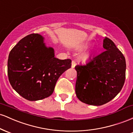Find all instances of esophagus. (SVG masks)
Instances as JSON below:
<instances>
[{
	"instance_id": "34e87169",
	"label": "esophagus",
	"mask_w": 133,
	"mask_h": 133,
	"mask_svg": "<svg viewBox=\"0 0 133 133\" xmlns=\"http://www.w3.org/2000/svg\"><path fill=\"white\" fill-rule=\"evenodd\" d=\"M76 63L75 61H72V65H71L72 68H74V67L76 66Z\"/></svg>"
}]
</instances>
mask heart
<instances>
[{"label": "heart", "mask_w": 133, "mask_h": 133, "mask_svg": "<svg viewBox=\"0 0 133 133\" xmlns=\"http://www.w3.org/2000/svg\"><path fill=\"white\" fill-rule=\"evenodd\" d=\"M86 46H82L81 48L82 49H84L86 48ZM91 52H84L83 54H81V56L80 57V59L82 61H88V59H89L90 57H91Z\"/></svg>", "instance_id": "heart-1"}]
</instances>
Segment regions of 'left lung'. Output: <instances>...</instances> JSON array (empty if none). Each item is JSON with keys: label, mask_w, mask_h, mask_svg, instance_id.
<instances>
[{"label": "left lung", "mask_w": 133, "mask_h": 133, "mask_svg": "<svg viewBox=\"0 0 133 133\" xmlns=\"http://www.w3.org/2000/svg\"><path fill=\"white\" fill-rule=\"evenodd\" d=\"M106 51L77 65L76 93L82 103L101 106L109 102L123 88L126 78V60L109 38L103 41Z\"/></svg>", "instance_id": "obj_1"}]
</instances>
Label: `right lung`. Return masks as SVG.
<instances>
[{"label": "right lung", "mask_w": 133, "mask_h": 133, "mask_svg": "<svg viewBox=\"0 0 133 133\" xmlns=\"http://www.w3.org/2000/svg\"><path fill=\"white\" fill-rule=\"evenodd\" d=\"M71 67V59L54 57V49L45 46L43 37L32 34L10 51L7 74L18 94L25 99L37 101L52 94L57 79Z\"/></svg>", "instance_id": "add662e5"}]
</instances>
